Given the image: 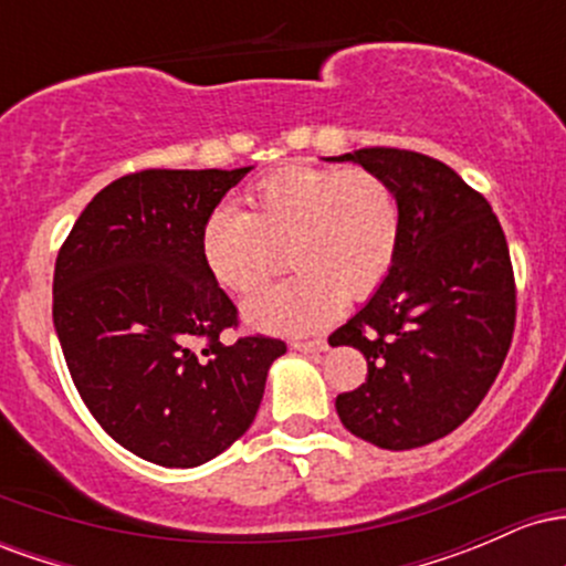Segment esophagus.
I'll return each instance as SVG.
<instances>
[{
	"label": "esophagus",
	"instance_id": "1",
	"mask_svg": "<svg viewBox=\"0 0 566 566\" xmlns=\"http://www.w3.org/2000/svg\"><path fill=\"white\" fill-rule=\"evenodd\" d=\"M292 346H295L297 350H303V354H319V350H327V340L314 337V340H295Z\"/></svg>",
	"mask_w": 566,
	"mask_h": 566
}]
</instances>
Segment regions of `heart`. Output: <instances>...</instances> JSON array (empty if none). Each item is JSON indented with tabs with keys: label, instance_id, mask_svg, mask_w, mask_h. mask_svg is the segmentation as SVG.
<instances>
[{
	"label": "heart",
	"instance_id": "b5f03b06",
	"mask_svg": "<svg viewBox=\"0 0 566 566\" xmlns=\"http://www.w3.org/2000/svg\"><path fill=\"white\" fill-rule=\"evenodd\" d=\"M244 207H216L199 252L220 287L247 297L276 274L284 250L295 271L247 303L258 327H322L343 301L375 295L399 255L401 201L380 172L287 165L252 184Z\"/></svg>",
	"mask_w": 566,
	"mask_h": 566
}]
</instances>
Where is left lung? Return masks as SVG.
Returning <instances> with one entry per match:
<instances>
[{
	"label": "left lung",
	"mask_w": 566,
	"mask_h": 566,
	"mask_svg": "<svg viewBox=\"0 0 566 566\" xmlns=\"http://www.w3.org/2000/svg\"><path fill=\"white\" fill-rule=\"evenodd\" d=\"M380 172L401 201L399 255L380 290L329 335L367 359L337 394L343 426L382 450L431 444L471 418L516 327V279L490 201L444 161L407 148L335 157Z\"/></svg>",
	"instance_id": "left-lung-1"
}]
</instances>
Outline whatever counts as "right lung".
Returning <instances> with one entry per match:
<instances>
[{"label": "right lung", "instance_id": "right-lung-1", "mask_svg": "<svg viewBox=\"0 0 566 566\" xmlns=\"http://www.w3.org/2000/svg\"><path fill=\"white\" fill-rule=\"evenodd\" d=\"M250 167L140 170L90 201L57 250L53 322L103 431L167 469H193L255 420L279 337L244 335L201 263L199 231Z\"/></svg>", "mask_w": 566, "mask_h": 566}]
</instances>
